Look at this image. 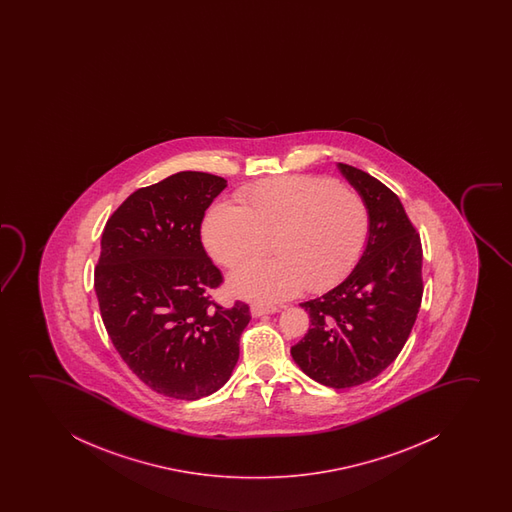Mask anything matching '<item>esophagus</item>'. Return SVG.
<instances>
[{"label":"esophagus","mask_w":512,"mask_h":512,"mask_svg":"<svg viewBox=\"0 0 512 512\" xmlns=\"http://www.w3.org/2000/svg\"><path fill=\"white\" fill-rule=\"evenodd\" d=\"M278 311H280L278 306H269V304H260V302H253L252 304L253 316L273 315V313H278Z\"/></svg>","instance_id":"1"}]
</instances>
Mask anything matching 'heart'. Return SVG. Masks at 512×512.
<instances>
[{"mask_svg":"<svg viewBox=\"0 0 512 512\" xmlns=\"http://www.w3.org/2000/svg\"><path fill=\"white\" fill-rule=\"evenodd\" d=\"M238 206L215 204L203 222V243L218 264L241 269L273 238L276 257L234 274L236 294L273 302L336 285L362 255L369 234L364 197L322 176L292 175L253 183Z\"/></svg>","mask_w":512,"mask_h":512,"instance_id":"1","label":"heart"}]
</instances>
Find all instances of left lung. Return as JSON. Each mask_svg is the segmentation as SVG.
I'll return each mask as SVG.
<instances>
[{"instance_id": "1", "label": "left lung", "mask_w": 512, "mask_h": 512, "mask_svg": "<svg viewBox=\"0 0 512 512\" xmlns=\"http://www.w3.org/2000/svg\"><path fill=\"white\" fill-rule=\"evenodd\" d=\"M369 210V239L350 276L322 297L302 302L308 334L292 358L330 388L362 385L399 357L423 297L420 234L395 192L350 164H339Z\"/></svg>"}]
</instances>
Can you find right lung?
<instances>
[{
    "label": "right lung",
    "instance_id": "right-lung-1",
    "mask_svg": "<svg viewBox=\"0 0 512 512\" xmlns=\"http://www.w3.org/2000/svg\"><path fill=\"white\" fill-rule=\"evenodd\" d=\"M222 176L182 171L141 187L108 218L94 269L106 332L127 367L154 392L196 400L217 392L252 320L243 301L224 308V283L201 241Z\"/></svg>",
    "mask_w": 512,
    "mask_h": 512
}]
</instances>
